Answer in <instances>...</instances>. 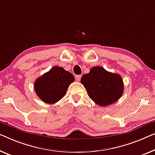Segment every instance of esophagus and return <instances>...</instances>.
Returning a JSON list of instances; mask_svg holds the SVG:
<instances>
[{"label": "esophagus", "instance_id": "esophagus-1", "mask_svg": "<svg viewBox=\"0 0 155 155\" xmlns=\"http://www.w3.org/2000/svg\"><path fill=\"white\" fill-rule=\"evenodd\" d=\"M81 75H77L75 76V79L77 81H79L81 80Z\"/></svg>", "mask_w": 155, "mask_h": 155}]
</instances>
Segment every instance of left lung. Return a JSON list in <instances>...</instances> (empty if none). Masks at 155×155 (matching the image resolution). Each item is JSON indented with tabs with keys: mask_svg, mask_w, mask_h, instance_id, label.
<instances>
[{
	"mask_svg": "<svg viewBox=\"0 0 155 155\" xmlns=\"http://www.w3.org/2000/svg\"><path fill=\"white\" fill-rule=\"evenodd\" d=\"M81 82L89 97L101 107L115 103L123 93L124 85L120 76L101 67H93L88 74L83 75Z\"/></svg>",
	"mask_w": 155,
	"mask_h": 155,
	"instance_id": "1",
	"label": "left lung"
}]
</instances>
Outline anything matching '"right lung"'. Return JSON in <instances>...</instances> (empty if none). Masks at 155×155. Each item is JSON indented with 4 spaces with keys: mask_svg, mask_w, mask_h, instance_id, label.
I'll use <instances>...</instances> for the list:
<instances>
[{
    "mask_svg": "<svg viewBox=\"0 0 155 155\" xmlns=\"http://www.w3.org/2000/svg\"><path fill=\"white\" fill-rule=\"evenodd\" d=\"M74 77L63 68L55 66L41 77L38 78L34 88L38 97L44 102L55 104L65 95Z\"/></svg>",
    "mask_w": 155,
    "mask_h": 155,
    "instance_id": "add662e5",
    "label": "right lung"
}]
</instances>
